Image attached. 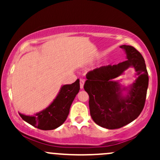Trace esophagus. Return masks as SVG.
I'll return each mask as SVG.
<instances>
[{"instance_id": "34e87169", "label": "esophagus", "mask_w": 160, "mask_h": 160, "mask_svg": "<svg viewBox=\"0 0 160 160\" xmlns=\"http://www.w3.org/2000/svg\"><path fill=\"white\" fill-rule=\"evenodd\" d=\"M83 85H84V80L83 79H80V89H83Z\"/></svg>"}]
</instances>
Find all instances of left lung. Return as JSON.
Listing matches in <instances>:
<instances>
[{
	"mask_svg": "<svg viewBox=\"0 0 160 160\" xmlns=\"http://www.w3.org/2000/svg\"><path fill=\"white\" fill-rule=\"evenodd\" d=\"M126 61L102 66L86 74L84 89L89 96L90 115L98 126L115 129L126 126L140 115L144 107L148 87V73L142 55L132 46L122 45ZM133 67L137 78L128 88H122L115 78ZM126 91V94H123Z\"/></svg>",
	"mask_w": 160,
	"mask_h": 160,
	"instance_id": "obj_1",
	"label": "left lung"
}]
</instances>
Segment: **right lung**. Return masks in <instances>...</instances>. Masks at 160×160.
I'll list each match as a JSON object with an SVG mask.
<instances>
[{
  "instance_id": "add662e5",
  "label": "right lung",
  "mask_w": 160,
  "mask_h": 160,
  "mask_svg": "<svg viewBox=\"0 0 160 160\" xmlns=\"http://www.w3.org/2000/svg\"><path fill=\"white\" fill-rule=\"evenodd\" d=\"M80 90L79 79L72 84L62 86L56 98L46 109L34 116L19 113L23 120L41 130H52L59 127L67 119L71 104Z\"/></svg>"
}]
</instances>
